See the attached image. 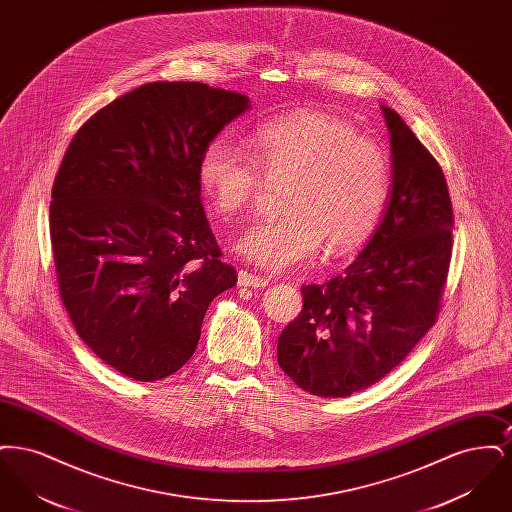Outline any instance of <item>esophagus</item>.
<instances>
[{
  "label": "esophagus",
  "mask_w": 512,
  "mask_h": 512,
  "mask_svg": "<svg viewBox=\"0 0 512 512\" xmlns=\"http://www.w3.org/2000/svg\"><path fill=\"white\" fill-rule=\"evenodd\" d=\"M238 284L242 288H265V286H268V280L257 276V274H251L247 270H240L238 272Z\"/></svg>",
  "instance_id": "1"
}]
</instances>
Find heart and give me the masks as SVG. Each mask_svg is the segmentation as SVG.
<instances>
[{"label":"heart","mask_w":512,"mask_h":512,"mask_svg":"<svg viewBox=\"0 0 512 512\" xmlns=\"http://www.w3.org/2000/svg\"><path fill=\"white\" fill-rule=\"evenodd\" d=\"M199 184L224 217L245 211L263 182L286 184L276 220L251 222L238 251L255 265L284 272L313 259L322 244L340 257L365 244L391 190L386 149L320 111H295L263 122L249 153L211 140L197 165Z\"/></svg>","instance_id":"obj_1"}]
</instances>
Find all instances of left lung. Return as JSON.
<instances>
[{
    "label": "left lung",
    "instance_id": "8db88e82",
    "mask_svg": "<svg viewBox=\"0 0 512 512\" xmlns=\"http://www.w3.org/2000/svg\"><path fill=\"white\" fill-rule=\"evenodd\" d=\"M393 186L363 253L326 284L301 288L303 309L278 338V365L301 390L347 397L382 380L436 324L453 255L445 174L393 109Z\"/></svg>",
    "mask_w": 512,
    "mask_h": 512
}]
</instances>
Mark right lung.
Instances as JSON below:
<instances>
[{
	"label": "right lung",
	"instance_id": "right-lung-1",
	"mask_svg": "<svg viewBox=\"0 0 512 512\" xmlns=\"http://www.w3.org/2000/svg\"><path fill=\"white\" fill-rule=\"evenodd\" d=\"M247 103L201 82L144 84L76 130L55 174L61 301L80 340L132 380L186 365L209 303L238 282L205 217L197 165Z\"/></svg>",
	"mask_w": 512,
	"mask_h": 512
}]
</instances>
